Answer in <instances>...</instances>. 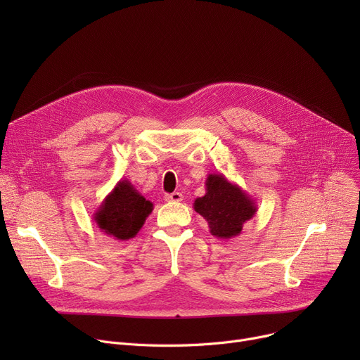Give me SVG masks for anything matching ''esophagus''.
I'll return each instance as SVG.
<instances>
[{
	"instance_id": "1",
	"label": "esophagus",
	"mask_w": 360,
	"mask_h": 360,
	"mask_svg": "<svg viewBox=\"0 0 360 360\" xmlns=\"http://www.w3.org/2000/svg\"><path fill=\"white\" fill-rule=\"evenodd\" d=\"M182 194L181 193H172V194H166L165 195V200L166 201H174V202H179V201H182Z\"/></svg>"
}]
</instances>
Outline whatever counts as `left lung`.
Here are the masks:
<instances>
[{"label": "left lung", "instance_id": "1", "mask_svg": "<svg viewBox=\"0 0 360 360\" xmlns=\"http://www.w3.org/2000/svg\"><path fill=\"white\" fill-rule=\"evenodd\" d=\"M194 210L209 223L213 236L232 239L254 217L257 205L239 185L221 174H210L205 179V194L194 201Z\"/></svg>", "mask_w": 360, "mask_h": 360}]
</instances>
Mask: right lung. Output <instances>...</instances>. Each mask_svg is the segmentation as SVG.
<instances>
[{
  "label": "right lung",
  "mask_w": 360,
  "mask_h": 360,
  "mask_svg": "<svg viewBox=\"0 0 360 360\" xmlns=\"http://www.w3.org/2000/svg\"><path fill=\"white\" fill-rule=\"evenodd\" d=\"M153 202L146 200L128 179H121L94 212L98 228L118 240L134 238L148 214Z\"/></svg>",
  "instance_id": "1"
}]
</instances>
